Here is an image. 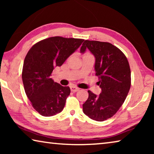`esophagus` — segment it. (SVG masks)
<instances>
[{
    "label": "esophagus",
    "instance_id": "obj_1",
    "mask_svg": "<svg viewBox=\"0 0 154 154\" xmlns=\"http://www.w3.org/2000/svg\"><path fill=\"white\" fill-rule=\"evenodd\" d=\"M71 90L72 92H77V91L79 90V88L77 87L76 85H71Z\"/></svg>",
    "mask_w": 154,
    "mask_h": 154
}]
</instances>
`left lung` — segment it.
<instances>
[{
	"mask_svg": "<svg viewBox=\"0 0 154 154\" xmlns=\"http://www.w3.org/2000/svg\"><path fill=\"white\" fill-rule=\"evenodd\" d=\"M88 49L96 58L95 71L102 92L96 96L88 90L89 96L83 111L94 120L103 122L117 113L131 85V72L127 58L120 49L108 42L85 40L81 48Z\"/></svg>",
	"mask_w": 154,
	"mask_h": 154,
	"instance_id": "8db88e82",
	"label": "left lung"
}]
</instances>
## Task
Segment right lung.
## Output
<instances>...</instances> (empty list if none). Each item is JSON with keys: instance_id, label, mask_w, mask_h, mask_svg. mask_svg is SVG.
Instances as JSON below:
<instances>
[{"instance_id": "obj_1", "label": "right lung", "mask_w": 154, "mask_h": 154, "mask_svg": "<svg viewBox=\"0 0 154 154\" xmlns=\"http://www.w3.org/2000/svg\"><path fill=\"white\" fill-rule=\"evenodd\" d=\"M83 41L52 36L35 43L27 53L22 69L23 84L31 105L41 116H54L64 109L71 90L54 82L50 76L54 67L62 66Z\"/></svg>"}]
</instances>
